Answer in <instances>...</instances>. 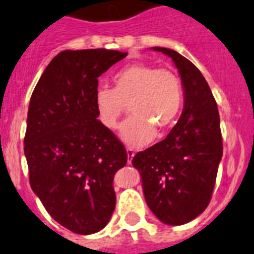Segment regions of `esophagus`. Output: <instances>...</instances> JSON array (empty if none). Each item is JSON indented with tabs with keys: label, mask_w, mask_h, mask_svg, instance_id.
Returning <instances> with one entry per match:
<instances>
[{
	"label": "esophagus",
	"mask_w": 254,
	"mask_h": 254,
	"mask_svg": "<svg viewBox=\"0 0 254 254\" xmlns=\"http://www.w3.org/2000/svg\"><path fill=\"white\" fill-rule=\"evenodd\" d=\"M127 164H131V160L135 155V151L132 150L131 148L127 149Z\"/></svg>",
	"instance_id": "esophagus-1"
}]
</instances>
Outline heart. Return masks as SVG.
Instances as JSON below:
<instances>
[{
    "instance_id": "1",
    "label": "heart",
    "mask_w": 254,
    "mask_h": 254,
    "mask_svg": "<svg viewBox=\"0 0 254 254\" xmlns=\"http://www.w3.org/2000/svg\"><path fill=\"white\" fill-rule=\"evenodd\" d=\"M113 82L114 89H96L94 103L99 119L108 129H116L129 105L131 116L120 129V138L127 145H146L156 130L162 134L177 122L183 108L184 89L175 72L148 64H132L118 71Z\"/></svg>"
}]
</instances>
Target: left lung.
I'll return each instance as SVG.
<instances>
[{
  "label": "left lung",
  "mask_w": 254,
  "mask_h": 254,
  "mask_svg": "<svg viewBox=\"0 0 254 254\" xmlns=\"http://www.w3.org/2000/svg\"><path fill=\"white\" fill-rule=\"evenodd\" d=\"M181 75L184 108L164 140L132 158L146 204L169 226L188 223L204 212L212 198L223 144L218 106L202 72L188 59L165 47Z\"/></svg>",
  "instance_id": "obj_1"
}]
</instances>
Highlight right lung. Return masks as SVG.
Returning a JSON list of instances; mask_svg holds the SVG:
<instances>
[{
    "instance_id": "obj_1",
    "label": "right lung",
    "mask_w": 254,
    "mask_h": 254,
    "mask_svg": "<svg viewBox=\"0 0 254 254\" xmlns=\"http://www.w3.org/2000/svg\"><path fill=\"white\" fill-rule=\"evenodd\" d=\"M127 55L106 49L61 51L31 95L23 141L31 188L73 233L101 231L115 209L114 175L127 154L98 120L94 96L99 76Z\"/></svg>"
}]
</instances>
